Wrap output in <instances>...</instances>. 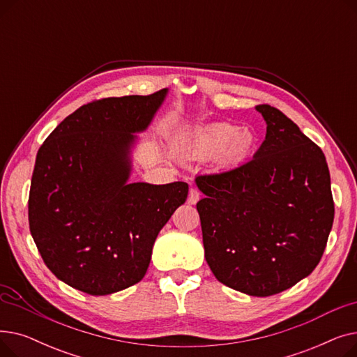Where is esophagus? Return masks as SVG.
I'll return each mask as SVG.
<instances>
[{
    "instance_id": "esophagus-1",
    "label": "esophagus",
    "mask_w": 357,
    "mask_h": 357,
    "mask_svg": "<svg viewBox=\"0 0 357 357\" xmlns=\"http://www.w3.org/2000/svg\"><path fill=\"white\" fill-rule=\"evenodd\" d=\"M199 197H201V192L197 188H191L190 190V195H188V204H191V205L197 204Z\"/></svg>"
}]
</instances>
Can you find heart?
I'll list each match as a JSON object with an SVG mask.
<instances>
[{"label":"heart","instance_id":"b5f03b06","mask_svg":"<svg viewBox=\"0 0 357 357\" xmlns=\"http://www.w3.org/2000/svg\"><path fill=\"white\" fill-rule=\"evenodd\" d=\"M255 146V136L234 124H217L192 136L185 152L195 159H217L224 155L230 162L245 159Z\"/></svg>","mask_w":357,"mask_h":357}]
</instances>
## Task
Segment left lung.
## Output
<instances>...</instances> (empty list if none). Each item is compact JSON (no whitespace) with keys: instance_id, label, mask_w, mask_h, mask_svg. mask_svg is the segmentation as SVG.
<instances>
[{"instance_id":"8db88e82","label":"left lung","mask_w":357,"mask_h":357,"mask_svg":"<svg viewBox=\"0 0 357 357\" xmlns=\"http://www.w3.org/2000/svg\"><path fill=\"white\" fill-rule=\"evenodd\" d=\"M268 127L255 158L197 176L205 260L221 284L269 296L308 276L334 220L323 150L284 112L256 105Z\"/></svg>"}]
</instances>
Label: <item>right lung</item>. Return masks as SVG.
I'll return each mask as SVG.
<instances>
[{"label": "right lung", "mask_w": 357, "mask_h": 357, "mask_svg": "<svg viewBox=\"0 0 357 357\" xmlns=\"http://www.w3.org/2000/svg\"><path fill=\"white\" fill-rule=\"evenodd\" d=\"M166 91L88 102L37 152L30 233L50 272L75 289L108 295L140 282L159 231L188 195L186 182H127L133 133Z\"/></svg>", "instance_id": "right-lung-1"}]
</instances>
